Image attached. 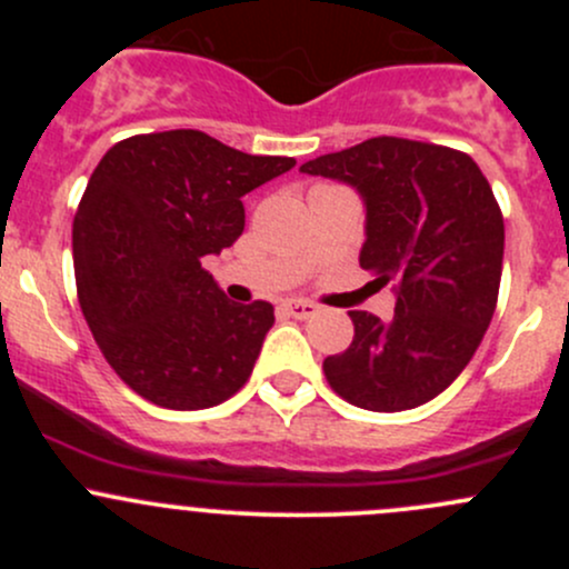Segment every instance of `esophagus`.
Returning <instances> with one entry per match:
<instances>
[{"label": "esophagus", "mask_w": 569, "mask_h": 569, "mask_svg": "<svg viewBox=\"0 0 569 569\" xmlns=\"http://www.w3.org/2000/svg\"><path fill=\"white\" fill-rule=\"evenodd\" d=\"M283 311L295 319H311L319 311V306H313L311 300H286Z\"/></svg>", "instance_id": "1"}]
</instances>
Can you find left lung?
I'll return each mask as SVG.
<instances>
[{
	"instance_id": "left-lung-1",
	"label": "left lung",
	"mask_w": 569,
	"mask_h": 569,
	"mask_svg": "<svg viewBox=\"0 0 569 569\" xmlns=\"http://www.w3.org/2000/svg\"><path fill=\"white\" fill-rule=\"evenodd\" d=\"M300 173L360 194V267L396 297L388 321L349 311L355 338L325 360L327 382L375 412L435 399L479 349L501 283L503 217L479 164L443 146L375 137L311 159Z\"/></svg>"
}]
</instances>
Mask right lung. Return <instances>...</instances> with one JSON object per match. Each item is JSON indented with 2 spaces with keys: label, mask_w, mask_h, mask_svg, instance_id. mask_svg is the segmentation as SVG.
I'll use <instances>...</instances> for the list:
<instances>
[{
  "label": "right lung",
  "mask_w": 569,
  "mask_h": 569,
  "mask_svg": "<svg viewBox=\"0 0 569 569\" xmlns=\"http://www.w3.org/2000/svg\"><path fill=\"white\" fill-rule=\"evenodd\" d=\"M194 129L104 153L73 217L79 306L114 375L168 410H203L248 382L274 308L239 306L200 267L244 231L242 198L289 173Z\"/></svg>",
  "instance_id": "add662e5"
}]
</instances>
